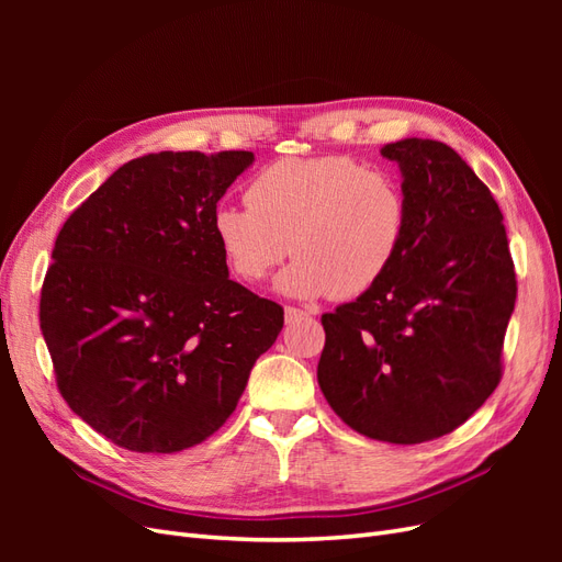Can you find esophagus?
<instances>
[{"label":"esophagus","instance_id":"obj_1","mask_svg":"<svg viewBox=\"0 0 562 562\" xmlns=\"http://www.w3.org/2000/svg\"><path fill=\"white\" fill-rule=\"evenodd\" d=\"M304 316H310V314L302 312V310H295V307H285V323H295V321H300Z\"/></svg>","mask_w":562,"mask_h":562}]
</instances>
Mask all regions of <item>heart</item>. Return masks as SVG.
Segmentation results:
<instances>
[{
	"label": "heart",
	"mask_w": 562,
	"mask_h": 562,
	"mask_svg": "<svg viewBox=\"0 0 562 562\" xmlns=\"http://www.w3.org/2000/svg\"><path fill=\"white\" fill-rule=\"evenodd\" d=\"M246 199L213 209L217 248L232 274L246 283L269 277L291 250L295 260L277 279L279 291L291 297H356L370 291L405 239L401 184L351 157L274 161L250 180Z\"/></svg>",
	"instance_id": "obj_1"
}]
</instances>
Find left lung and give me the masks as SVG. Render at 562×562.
Wrapping results in <instances>:
<instances>
[{
    "label": "left lung",
    "instance_id": "obj_1",
    "mask_svg": "<svg viewBox=\"0 0 562 562\" xmlns=\"http://www.w3.org/2000/svg\"><path fill=\"white\" fill-rule=\"evenodd\" d=\"M407 229L386 274L323 314L318 386L353 431L398 446L446 436L497 389L516 304L504 215L452 147L403 138Z\"/></svg>",
    "mask_w": 562,
    "mask_h": 562
}]
</instances>
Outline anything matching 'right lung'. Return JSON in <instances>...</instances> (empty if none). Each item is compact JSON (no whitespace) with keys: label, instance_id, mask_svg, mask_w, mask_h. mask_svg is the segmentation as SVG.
I'll use <instances>...</instances> for the list:
<instances>
[{"label":"right lung","instance_id":"right-lung-1","mask_svg":"<svg viewBox=\"0 0 562 562\" xmlns=\"http://www.w3.org/2000/svg\"><path fill=\"white\" fill-rule=\"evenodd\" d=\"M252 151L124 164L67 217L40 326L72 413L133 452L171 454L234 413L283 310L229 279L211 215Z\"/></svg>","mask_w":562,"mask_h":562}]
</instances>
